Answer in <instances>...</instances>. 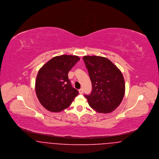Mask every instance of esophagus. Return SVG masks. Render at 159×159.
Returning a JSON list of instances; mask_svg holds the SVG:
<instances>
[{
  "instance_id": "34e87169",
  "label": "esophagus",
  "mask_w": 159,
  "mask_h": 159,
  "mask_svg": "<svg viewBox=\"0 0 159 159\" xmlns=\"http://www.w3.org/2000/svg\"><path fill=\"white\" fill-rule=\"evenodd\" d=\"M79 92H80V93H83V89L81 88V89H80V90H79Z\"/></svg>"
}]
</instances>
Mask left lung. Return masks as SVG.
<instances>
[{
  "mask_svg": "<svg viewBox=\"0 0 159 159\" xmlns=\"http://www.w3.org/2000/svg\"><path fill=\"white\" fill-rule=\"evenodd\" d=\"M92 85L90 95H84L92 109L100 113H109L120 104L125 94L123 75L108 59L97 56L83 58Z\"/></svg>",
  "mask_w": 159,
  "mask_h": 159,
  "instance_id": "8db88e82",
  "label": "left lung"
}]
</instances>
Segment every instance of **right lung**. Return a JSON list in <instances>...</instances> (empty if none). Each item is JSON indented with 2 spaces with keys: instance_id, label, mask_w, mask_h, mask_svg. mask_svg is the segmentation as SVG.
Masks as SVG:
<instances>
[{
  "instance_id": "obj_1",
  "label": "right lung",
  "mask_w": 159,
  "mask_h": 159,
  "mask_svg": "<svg viewBox=\"0 0 159 159\" xmlns=\"http://www.w3.org/2000/svg\"><path fill=\"white\" fill-rule=\"evenodd\" d=\"M80 57L61 55L49 60L40 68L35 81V92L42 105L51 112H61L71 104L78 91L71 86L69 71Z\"/></svg>"
}]
</instances>
